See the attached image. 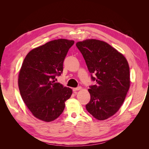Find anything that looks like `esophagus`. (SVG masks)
<instances>
[{"mask_svg": "<svg viewBox=\"0 0 149 149\" xmlns=\"http://www.w3.org/2000/svg\"><path fill=\"white\" fill-rule=\"evenodd\" d=\"M81 86H78V87H77V88H73V91H78V90H80V89H81Z\"/></svg>", "mask_w": 149, "mask_h": 149, "instance_id": "34e87169", "label": "esophagus"}]
</instances>
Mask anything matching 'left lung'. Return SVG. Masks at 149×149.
Masks as SVG:
<instances>
[{
    "label": "left lung",
    "instance_id": "8db88e82",
    "mask_svg": "<svg viewBox=\"0 0 149 149\" xmlns=\"http://www.w3.org/2000/svg\"><path fill=\"white\" fill-rule=\"evenodd\" d=\"M76 45L91 73V79L96 82L89 86L91 100L86 108L96 119H107L118 111L129 91L128 62L123 54L101 40L88 39Z\"/></svg>",
    "mask_w": 149,
    "mask_h": 149
}]
</instances>
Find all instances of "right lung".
Instances as JSON below:
<instances>
[{
  "label": "right lung",
  "instance_id": "1",
  "mask_svg": "<svg viewBox=\"0 0 149 149\" xmlns=\"http://www.w3.org/2000/svg\"><path fill=\"white\" fill-rule=\"evenodd\" d=\"M73 40L58 39L31 50L24 60L18 84L22 100L32 114L51 122L63 111L72 89L55 83L63 70V61Z\"/></svg>",
  "mask_w": 149,
  "mask_h": 149
}]
</instances>
